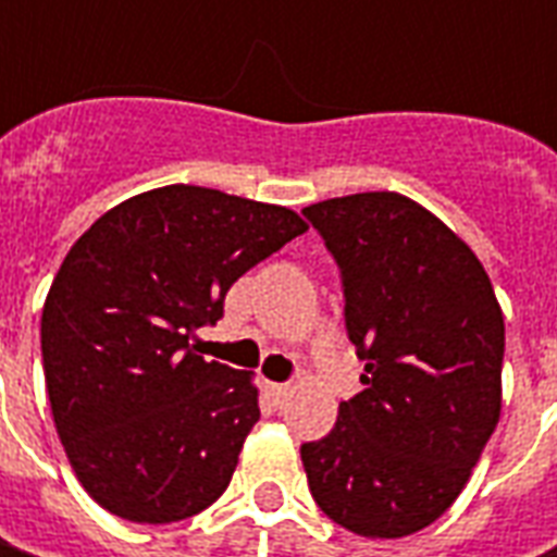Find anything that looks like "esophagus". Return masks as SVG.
Wrapping results in <instances>:
<instances>
[{
	"instance_id": "obj_1",
	"label": "esophagus",
	"mask_w": 557,
	"mask_h": 557,
	"mask_svg": "<svg viewBox=\"0 0 557 557\" xmlns=\"http://www.w3.org/2000/svg\"><path fill=\"white\" fill-rule=\"evenodd\" d=\"M267 391H269V396L275 399V406H282V403H285V399H288V396H290L288 384H269Z\"/></svg>"
}]
</instances>
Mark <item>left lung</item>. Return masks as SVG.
<instances>
[{"instance_id":"1","label":"left lung","mask_w":557,"mask_h":557,"mask_svg":"<svg viewBox=\"0 0 557 557\" xmlns=\"http://www.w3.org/2000/svg\"><path fill=\"white\" fill-rule=\"evenodd\" d=\"M344 278L366 362L332 434L300 446L334 524L399 540L459 499L503 412L505 319L474 250L396 191L304 207Z\"/></svg>"}]
</instances>
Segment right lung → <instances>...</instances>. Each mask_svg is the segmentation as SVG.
I'll return each instance as SVG.
<instances>
[{
  "instance_id": "1",
  "label": "right lung",
  "mask_w": 557,
  "mask_h": 557,
  "mask_svg": "<svg viewBox=\"0 0 557 557\" xmlns=\"http://www.w3.org/2000/svg\"><path fill=\"white\" fill-rule=\"evenodd\" d=\"M307 223L201 185L126 198L89 225L42 307V372L76 481L104 511L173 524L213 505L260 418L253 372L191 337L225 290Z\"/></svg>"
}]
</instances>
